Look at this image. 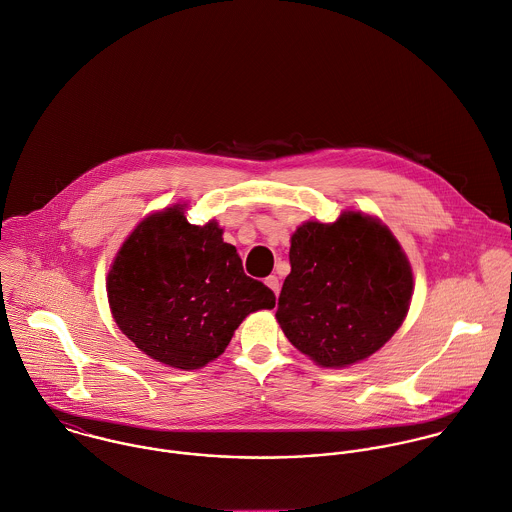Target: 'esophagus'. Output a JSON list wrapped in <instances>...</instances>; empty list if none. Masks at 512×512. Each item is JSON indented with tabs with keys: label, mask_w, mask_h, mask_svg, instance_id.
I'll return each instance as SVG.
<instances>
[{
	"label": "esophagus",
	"mask_w": 512,
	"mask_h": 512,
	"mask_svg": "<svg viewBox=\"0 0 512 512\" xmlns=\"http://www.w3.org/2000/svg\"><path fill=\"white\" fill-rule=\"evenodd\" d=\"M265 285H267V287H269V289H271V291H273V293H275V297H277V295H279V289H281V283H279V279H277V277H275V275H271V277H267V279H265Z\"/></svg>",
	"instance_id": "esophagus-1"
}]
</instances>
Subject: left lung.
Here are the masks:
<instances>
[{"instance_id":"left-lung-1","label":"left lung","mask_w":512,"mask_h":512,"mask_svg":"<svg viewBox=\"0 0 512 512\" xmlns=\"http://www.w3.org/2000/svg\"><path fill=\"white\" fill-rule=\"evenodd\" d=\"M289 259L275 316L289 342L314 364H358L406 320L411 265L378 217L346 209L332 223L305 221L291 235Z\"/></svg>"}]
</instances>
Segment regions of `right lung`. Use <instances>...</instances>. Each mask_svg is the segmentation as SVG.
<instances>
[{
  "mask_svg": "<svg viewBox=\"0 0 512 512\" xmlns=\"http://www.w3.org/2000/svg\"><path fill=\"white\" fill-rule=\"evenodd\" d=\"M176 204L146 215L120 245L106 275L116 326L152 360L198 370L221 356L237 326L275 295L243 273L215 219L192 225Z\"/></svg>",
  "mask_w": 512,
  "mask_h": 512,
  "instance_id": "1",
  "label": "right lung"
}]
</instances>
